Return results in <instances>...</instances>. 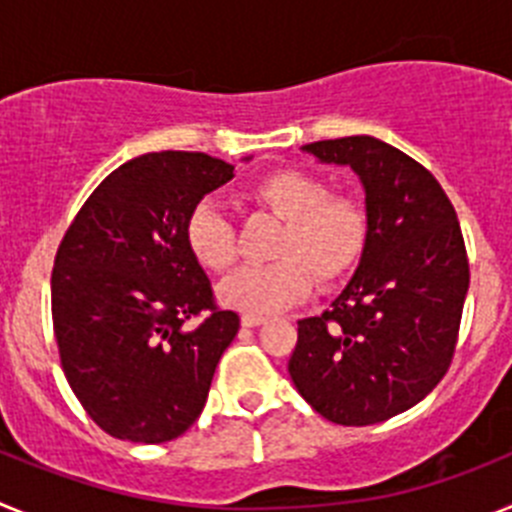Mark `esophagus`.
Returning <instances> with one entry per match:
<instances>
[{
  "label": "esophagus",
  "mask_w": 512,
  "mask_h": 512,
  "mask_svg": "<svg viewBox=\"0 0 512 512\" xmlns=\"http://www.w3.org/2000/svg\"><path fill=\"white\" fill-rule=\"evenodd\" d=\"M241 323L246 325V328H256V325H264L266 318L264 315H256V312H243Z\"/></svg>",
  "instance_id": "esophagus-1"
}]
</instances>
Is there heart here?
<instances>
[{
  "instance_id": "b5f03b06",
  "label": "heart",
  "mask_w": 512,
  "mask_h": 512,
  "mask_svg": "<svg viewBox=\"0 0 512 512\" xmlns=\"http://www.w3.org/2000/svg\"><path fill=\"white\" fill-rule=\"evenodd\" d=\"M253 200L284 220L271 264L248 266L220 284L217 297L230 310L269 315L305 300L318 284H333L359 264L369 238V212L354 194L328 192L320 176L300 169H279L261 176ZM184 241L194 261L225 274L238 261V238L228 212L215 200L192 207Z\"/></svg>"
}]
</instances>
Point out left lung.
<instances>
[{"mask_svg": "<svg viewBox=\"0 0 512 512\" xmlns=\"http://www.w3.org/2000/svg\"><path fill=\"white\" fill-rule=\"evenodd\" d=\"M302 151L351 166L369 238L333 305L297 323L289 377L323 418L372 425L418 405L454 359L469 261L456 210L431 171L372 135Z\"/></svg>", "mask_w": 512, "mask_h": 512, "instance_id": "obj_1", "label": "left lung"}]
</instances>
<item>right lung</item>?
<instances>
[{"mask_svg": "<svg viewBox=\"0 0 512 512\" xmlns=\"http://www.w3.org/2000/svg\"><path fill=\"white\" fill-rule=\"evenodd\" d=\"M230 179L233 166L207 153H143L89 194L63 235L51 277L58 354L81 408L110 436L171 441L205 408L241 318L215 305L184 225ZM192 317L197 329L186 328Z\"/></svg>", "mask_w": 512, "mask_h": 512, "instance_id": "add662e5", "label": "right lung"}]
</instances>
